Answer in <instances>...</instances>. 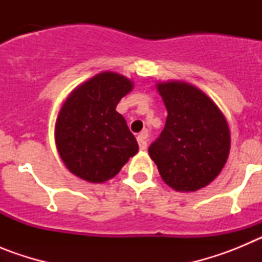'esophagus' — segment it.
<instances>
[{"label":"esophagus","mask_w":262,"mask_h":262,"mask_svg":"<svg viewBox=\"0 0 262 262\" xmlns=\"http://www.w3.org/2000/svg\"><path fill=\"white\" fill-rule=\"evenodd\" d=\"M147 131H143L142 134H139L138 136V143H139V148H140V151H145L147 149Z\"/></svg>","instance_id":"34e87169"}]
</instances>
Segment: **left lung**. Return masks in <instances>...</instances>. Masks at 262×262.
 I'll use <instances>...</instances> for the list:
<instances>
[{"instance_id": "8db88e82", "label": "left lung", "mask_w": 262, "mask_h": 262, "mask_svg": "<svg viewBox=\"0 0 262 262\" xmlns=\"http://www.w3.org/2000/svg\"><path fill=\"white\" fill-rule=\"evenodd\" d=\"M156 86L168 117L148 154L172 189L200 190L214 181L228 159V123L214 101L198 88L181 81Z\"/></svg>"}]
</instances>
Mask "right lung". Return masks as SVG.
Segmentation results:
<instances>
[{
    "mask_svg": "<svg viewBox=\"0 0 262 262\" xmlns=\"http://www.w3.org/2000/svg\"><path fill=\"white\" fill-rule=\"evenodd\" d=\"M133 88V81L124 76L102 72L69 94L55 126L56 148L69 172L101 184L135 156L138 142L115 110Z\"/></svg>",
    "mask_w": 262,
    "mask_h": 262,
    "instance_id": "right-lung-1",
    "label": "right lung"
}]
</instances>
